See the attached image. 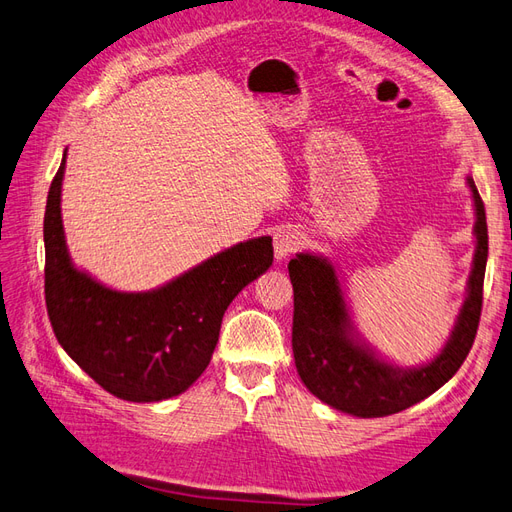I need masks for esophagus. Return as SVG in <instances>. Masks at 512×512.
Instances as JSON below:
<instances>
[{
  "label": "esophagus",
  "mask_w": 512,
  "mask_h": 512,
  "mask_svg": "<svg viewBox=\"0 0 512 512\" xmlns=\"http://www.w3.org/2000/svg\"><path fill=\"white\" fill-rule=\"evenodd\" d=\"M300 244H303V238H300V233L296 229L287 227L274 233V255H277L279 261L296 253Z\"/></svg>",
  "instance_id": "34e87169"
}]
</instances>
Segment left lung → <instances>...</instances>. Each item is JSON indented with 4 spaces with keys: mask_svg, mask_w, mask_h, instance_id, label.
Returning a JSON list of instances; mask_svg holds the SVG:
<instances>
[{
    "mask_svg": "<svg viewBox=\"0 0 512 512\" xmlns=\"http://www.w3.org/2000/svg\"><path fill=\"white\" fill-rule=\"evenodd\" d=\"M476 205V255L469 294L441 355L415 370L376 359L350 337V320L335 268L316 255H296L287 270L294 287L292 350L296 370L313 396L357 417L400 413L428 398L458 372L478 333L489 231L474 179H467Z\"/></svg>",
    "mask_w": 512,
    "mask_h": 512,
    "instance_id": "8db88e82",
    "label": "left lung"
}]
</instances>
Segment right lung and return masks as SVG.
<instances>
[{"instance_id": "1", "label": "right lung", "mask_w": 512, "mask_h": 512, "mask_svg": "<svg viewBox=\"0 0 512 512\" xmlns=\"http://www.w3.org/2000/svg\"><path fill=\"white\" fill-rule=\"evenodd\" d=\"M62 157L45 207V303L60 346L112 396H179L212 361L222 316L242 287L272 264V240L240 242L160 290L114 292L69 259L60 218Z\"/></svg>"}]
</instances>
